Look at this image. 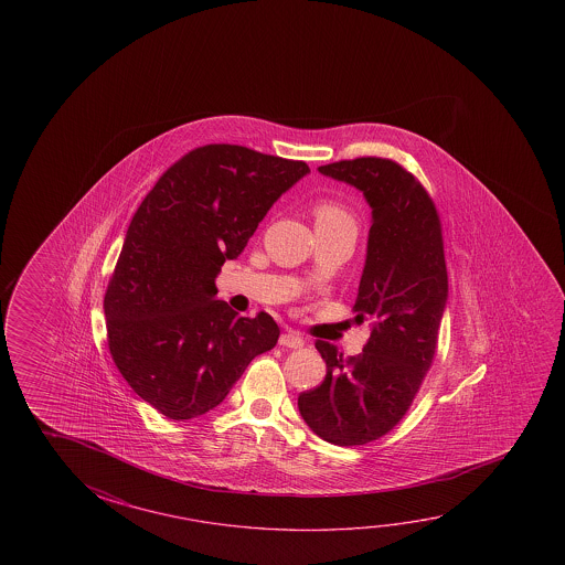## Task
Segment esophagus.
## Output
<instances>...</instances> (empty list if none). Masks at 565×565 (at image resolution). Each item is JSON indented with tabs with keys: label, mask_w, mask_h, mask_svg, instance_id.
Wrapping results in <instances>:
<instances>
[{
	"label": "esophagus",
	"mask_w": 565,
	"mask_h": 565,
	"mask_svg": "<svg viewBox=\"0 0 565 565\" xmlns=\"http://www.w3.org/2000/svg\"><path fill=\"white\" fill-rule=\"evenodd\" d=\"M279 344L286 347V349H301V347L306 344V341H303V337L297 334L296 331H287V333L279 337Z\"/></svg>",
	"instance_id": "esophagus-1"
}]
</instances>
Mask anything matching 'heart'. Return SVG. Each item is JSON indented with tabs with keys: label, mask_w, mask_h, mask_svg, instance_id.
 <instances>
[{
	"label": "heart",
	"mask_w": 565,
	"mask_h": 565,
	"mask_svg": "<svg viewBox=\"0 0 565 565\" xmlns=\"http://www.w3.org/2000/svg\"><path fill=\"white\" fill-rule=\"evenodd\" d=\"M315 224H349L352 228H356L354 216H352L342 204L334 203V201H321L315 204L313 209Z\"/></svg>",
	"instance_id": "1"
}]
</instances>
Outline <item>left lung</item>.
Wrapping results in <instances>:
<instances>
[{"mask_svg":"<svg viewBox=\"0 0 565 565\" xmlns=\"http://www.w3.org/2000/svg\"><path fill=\"white\" fill-rule=\"evenodd\" d=\"M319 173L361 191L371 206L356 323L371 339L349 361L331 342H315L327 362L323 384L297 398L313 434L333 445L369 444L404 417L434 361L449 299L441 224L434 203L390 159L359 158Z\"/></svg>","mask_w":565,"mask_h":565,"instance_id":"1","label":"left lung"}]
</instances>
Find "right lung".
<instances>
[{
    "label": "right lung",
    "instance_id": "1",
    "mask_svg": "<svg viewBox=\"0 0 565 565\" xmlns=\"http://www.w3.org/2000/svg\"><path fill=\"white\" fill-rule=\"evenodd\" d=\"M309 173L303 161L214 143L169 167L139 204L104 315L118 371L159 414L203 416L252 359L276 347V321L241 317L216 297L214 281L279 196Z\"/></svg>",
    "mask_w": 565,
    "mask_h": 565
}]
</instances>
